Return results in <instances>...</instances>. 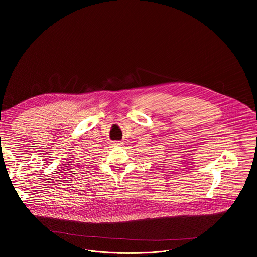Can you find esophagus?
Listing matches in <instances>:
<instances>
[{"mask_svg": "<svg viewBox=\"0 0 257 257\" xmlns=\"http://www.w3.org/2000/svg\"><path fill=\"white\" fill-rule=\"evenodd\" d=\"M112 145H113V146H120L121 143L118 142V141H114V142H112Z\"/></svg>", "mask_w": 257, "mask_h": 257, "instance_id": "34e87169", "label": "esophagus"}]
</instances>
